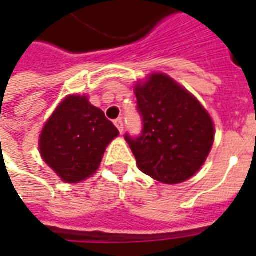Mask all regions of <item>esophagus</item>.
I'll use <instances>...</instances> for the list:
<instances>
[{
	"instance_id": "esophagus-1",
	"label": "esophagus",
	"mask_w": 256,
	"mask_h": 256,
	"mask_svg": "<svg viewBox=\"0 0 256 256\" xmlns=\"http://www.w3.org/2000/svg\"><path fill=\"white\" fill-rule=\"evenodd\" d=\"M114 124H116V128L120 130V132H124V120H120V118H118V120H114Z\"/></svg>"
}]
</instances>
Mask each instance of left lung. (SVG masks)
<instances>
[{
  "instance_id": "8db88e82",
  "label": "left lung",
  "mask_w": 256,
  "mask_h": 256,
  "mask_svg": "<svg viewBox=\"0 0 256 256\" xmlns=\"http://www.w3.org/2000/svg\"><path fill=\"white\" fill-rule=\"evenodd\" d=\"M144 128L124 136L142 172L166 184L184 182L206 162L214 124L200 102L166 74H152L134 88Z\"/></svg>"
}]
</instances>
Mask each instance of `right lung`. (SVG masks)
<instances>
[{"label": "right lung", "instance_id": "1", "mask_svg": "<svg viewBox=\"0 0 256 256\" xmlns=\"http://www.w3.org/2000/svg\"><path fill=\"white\" fill-rule=\"evenodd\" d=\"M118 136V128L88 96H69L42 128L38 148L61 180L80 183L98 170L108 144Z\"/></svg>", "mask_w": 256, "mask_h": 256}]
</instances>
